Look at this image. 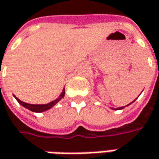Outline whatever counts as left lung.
Returning <instances> with one entry per match:
<instances>
[{"label":"left lung","mask_w":159,"mask_h":159,"mask_svg":"<svg viewBox=\"0 0 159 159\" xmlns=\"http://www.w3.org/2000/svg\"><path fill=\"white\" fill-rule=\"evenodd\" d=\"M129 104H130V103H129ZM129 104H128V105H129ZM123 108H124V107H120V108H118V110H120V109H123Z\"/></svg>","instance_id":"8db88e82"}]
</instances>
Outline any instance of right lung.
Instances as JSON below:
<instances>
[{
  "label": "right lung",
  "instance_id": "1",
  "mask_svg": "<svg viewBox=\"0 0 159 159\" xmlns=\"http://www.w3.org/2000/svg\"><path fill=\"white\" fill-rule=\"evenodd\" d=\"M64 96V91H63V93L60 95V96L58 97L57 99H56L55 101H52L51 102H49V103H48V104H30V103H26V102H24L20 101L18 98H16V101L18 102L21 105H23L24 107H25L26 109L28 110H30V111H34V112H42V111H45L47 110H48V109H50V108H52L56 103H57L58 102L60 101L63 97Z\"/></svg>",
  "mask_w": 159,
  "mask_h": 159
}]
</instances>
